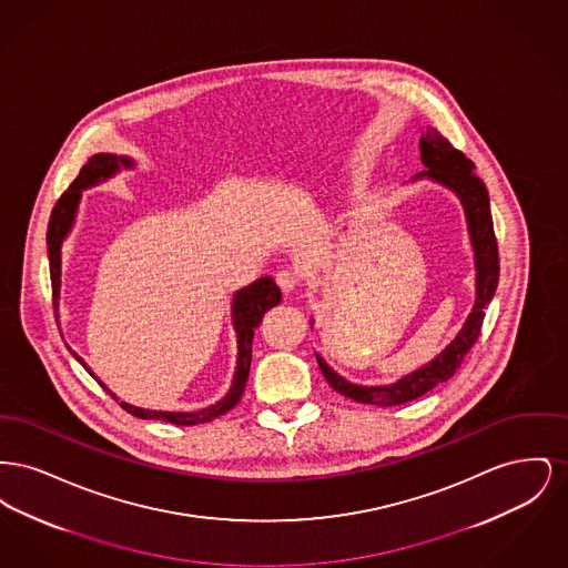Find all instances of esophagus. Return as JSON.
Segmentation results:
<instances>
[{"label":"esophagus","mask_w":568,"mask_h":568,"mask_svg":"<svg viewBox=\"0 0 568 568\" xmlns=\"http://www.w3.org/2000/svg\"><path fill=\"white\" fill-rule=\"evenodd\" d=\"M274 278H276V285L283 290V294H292L297 287L296 272L278 271L274 274Z\"/></svg>","instance_id":"34e87169"}]
</instances>
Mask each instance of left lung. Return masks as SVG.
<instances>
[{"label":"left lung","mask_w":568,"mask_h":568,"mask_svg":"<svg viewBox=\"0 0 568 568\" xmlns=\"http://www.w3.org/2000/svg\"><path fill=\"white\" fill-rule=\"evenodd\" d=\"M424 172L413 176L415 181H433L436 185L456 193L464 209L468 236L475 257V304L459 327L456 338L438 353L434 359L426 362L422 368L408 373L389 385H357L341 377L332 366H327L324 357L315 353L317 364L324 373L325 381L343 396L362 405L396 406L415 400L428 394L438 383L454 377L464 359V355L479 338L486 306L491 302L498 287V244L494 236V223L489 211V195L484 181L475 174V163L466 160L464 153L454 149L447 138L428 128L419 138ZM313 324V322H311Z\"/></svg>","instance_id":"left-lung-1"}]
</instances>
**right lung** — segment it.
I'll return each instance as SVG.
<instances>
[{"instance_id":"add662e5","label":"right lung","mask_w":568,"mask_h":568,"mask_svg":"<svg viewBox=\"0 0 568 568\" xmlns=\"http://www.w3.org/2000/svg\"><path fill=\"white\" fill-rule=\"evenodd\" d=\"M135 163L130 158H119L112 153H98L93 155L89 162L82 165L81 174L74 179V183L68 187V191L59 197V202L54 204L53 215L49 221V232H47V244H49V262H51V283H53L54 313L59 308V290H61V246L63 241L68 239V234L74 227L77 213H79V204H81L82 191L91 190L104 181L112 179L116 172H121V168L132 170ZM281 302V290L276 287V283L271 276H262L257 281H253L251 285H246L243 290H239L232 300V325L239 338V357H236V371L232 378V387L230 392L215 403V405L200 408V410H151V408H140V406L128 405L121 403V406L132 413L140 419H162L170 422L176 426H195V424H204V422H213L219 415L227 413L230 408L239 405L241 396H243L244 385L248 378L251 371V345H253V334L255 327L262 324L264 313L276 306ZM59 317V315H57ZM72 352V347H68ZM72 355L82 364V368L95 378L106 392L109 387L98 378V375L89 368V364L82 359L81 355L72 352ZM110 396L114 400L116 394L110 392Z\"/></svg>"}]
</instances>
